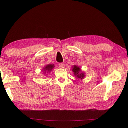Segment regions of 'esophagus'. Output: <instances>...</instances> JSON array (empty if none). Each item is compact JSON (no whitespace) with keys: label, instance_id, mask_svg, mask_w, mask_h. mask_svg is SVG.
Instances as JSON below:
<instances>
[{"label":"esophagus","instance_id":"obj_1","mask_svg":"<svg viewBox=\"0 0 128 128\" xmlns=\"http://www.w3.org/2000/svg\"><path fill=\"white\" fill-rule=\"evenodd\" d=\"M59 66L61 68H64V63H59Z\"/></svg>","mask_w":128,"mask_h":128}]
</instances>
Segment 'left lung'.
<instances>
[{"label":"left lung","mask_w":128,"mask_h":128,"mask_svg":"<svg viewBox=\"0 0 128 128\" xmlns=\"http://www.w3.org/2000/svg\"><path fill=\"white\" fill-rule=\"evenodd\" d=\"M72 70H73V72H74L75 76H77V77L78 78L82 79L84 77V73H80V72H81V69H80L78 66H74Z\"/></svg>","instance_id":"obj_1"}]
</instances>
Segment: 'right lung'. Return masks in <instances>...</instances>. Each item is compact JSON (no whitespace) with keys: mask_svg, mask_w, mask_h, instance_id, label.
<instances>
[{"mask_svg":"<svg viewBox=\"0 0 128 128\" xmlns=\"http://www.w3.org/2000/svg\"><path fill=\"white\" fill-rule=\"evenodd\" d=\"M53 68H54V65H52V64L47 65V66H45L44 68H43V72H44V73H46L50 72V71L52 70V69Z\"/></svg>","mask_w":128,"mask_h":128,"instance_id":"right-lung-1","label":"right lung"}]
</instances>
